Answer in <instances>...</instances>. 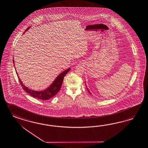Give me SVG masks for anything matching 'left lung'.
Segmentation results:
<instances>
[{"label":"left lung","mask_w":148,"mask_h":148,"mask_svg":"<svg viewBox=\"0 0 148 148\" xmlns=\"http://www.w3.org/2000/svg\"><path fill=\"white\" fill-rule=\"evenodd\" d=\"M85 84H86V83H85ZM86 88H87V90H88V93H90V94H91L92 95V93H91V92H90V91H89V90H88V88H87V86H86Z\"/></svg>","instance_id":"1"}]
</instances>
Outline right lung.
I'll return each mask as SVG.
<instances>
[{"label":"right lung","mask_w":148,"mask_h":148,"mask_svg":"<svg viewBox=\"0 0 148 148\" xmlns=\"http://www.w3.org/2000/svg\"><path fill=\"white\" fill-rule=\"evenodd\" d=\"M30 26L28 27L27 28V29L25 30V32L23 33V34L26 32L27 30H28L30 28ZM13 62L14 65H15L14 61L13 59ZM70 70H71V68H68V69L64 70V71L61 72V73L56 78V79L54 80L53 83L51 84L49 87L47 88L45 90H42V91H35V90H32L26 86L24 84H23L22 81L19 78L16 71V73H17L20 83L21 84V85L22 86L23 89L26 91L27 93H28L29 95H30L33 98H36L38 99L47 100H48L49 99L53 98L60 90L62 85L63 83L64 77L65 76V75Z\"/></svg>","instance_id":"right-lung-1"}]
</instances>
